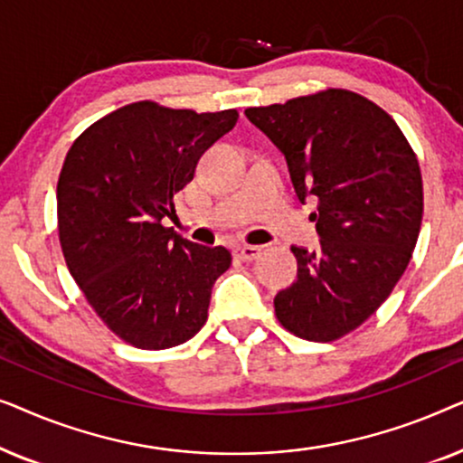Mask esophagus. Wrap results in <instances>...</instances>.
<instances>
[{
  "instance_id": "esophagus-1",
  "label": "esophagus",
  "mask_w": 463,
  "mask_h": 463,
  "mask_svg": "<svg viewBox=\"0 0 463 463\" xmlns=\"http://www.w3.org/2000/svg\"><path fill=\"white\" fill-rule=\"evenodd\" d=\"M259 255H261V246H255V244L236 246V257L242 259V261H252V259H257Z\"/></svg>"
}]
</instances>
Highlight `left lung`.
Here are the masks:
<instances>
[{
    "instance_id": "1",
    "label": "left lung",
    "mask_w": 463,
    "mask_h": 463,
    "mask_svg": "<svg viewBox=\"0 0 463 463\" xmlns=\"http://www.w3.org/2000/svg\"><path fill=\"white\" fill-rule=\"evenodd\" d=\"M255 124L287 160L312 213L320 246H290L297 280L274 299L287 331L333 341L388 299L413 255L423 214L417 157L382 107L350 90L250 107Z\"/></svg>"
}]
</instances>
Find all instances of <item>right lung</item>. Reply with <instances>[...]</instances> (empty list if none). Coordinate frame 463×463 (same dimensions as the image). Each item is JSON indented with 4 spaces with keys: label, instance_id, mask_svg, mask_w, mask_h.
<instances>
[{
    "label": "right lung",
    "instance_id": "right-lung-1",
    "mask_svg": "<svg viewBox=\"0 0 463 463\" xmlns=\"http://www.w3.org/2000/svg\"><path fill=\"white\" fill-rule=\"evenodd\" d=\"M238 122L236 109L195 113L151 100L81 132L56 185L67 268L99 318L141 350L185 344L204 326L225 246L183 238L162 219L202 154Z\"/></svg>",
    "mask_w": 463,
    "mask_h": 463
}]
</instances>
